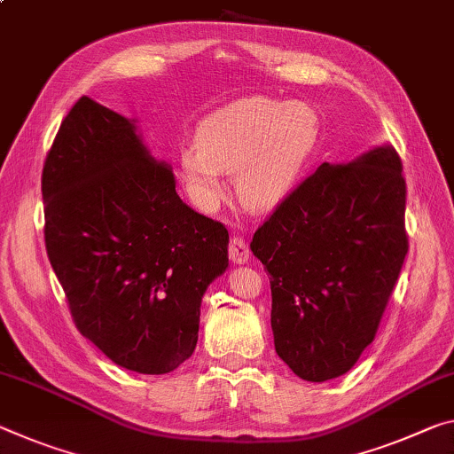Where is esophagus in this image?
<instances>
[{
    "label": "esophagus",
    "instance_id": "obj_1",
    "mask_svg": "<svg viewBox=\"0 0 454 454\" xmlns=\"http://www.w3.org/2000/svg\"><path fill=\"white\" fill-rule=\"evenodd\" d=\"M228 256L234 264H244L250 256L248 244L244 242L240 236H232V239H230V242H228Z\"/></svg>",
    "mask_w": 454,
    "mask_h": 454
}]
</instances>
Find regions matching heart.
Segmentation results:
<instances>
[{
	"label": "heart",
	"mask_w": 454,
	"mask_h": 454,
	"mask_svg": "<svg viewBox=\"0 0 454 454\" xmlns=\"http://www.w3.org/2000/svg\"><path fill=\"white\" fill-rule=\"evenodd\" d=\"M321 143V119L307 103L240 98L201 123L198 145L185 147L179 168L200 206L224 198V174L250 210H272L303 182Z\"/></svg>",
	"instance_id": "1"
}]
</instances>
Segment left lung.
Segmentation results:
<instances>
[{
    "mask_svg": "<svg viewBox=\"0 0 454 454\" xmlns=\"http://www.w3.org/2000/svg\"><path fill=\"white\" fill-rule=\"evenodd\" d=\"M404 212L402 160L384 145L319 165L258 226L275 349L301 380L343 376L373 341L408 253Z\"/></svg>",
    "mask_w": 454,
    "mask_h": 454,
    "instance_id": "left-lung-1",
    "label": "left lung"
}]
</instances>
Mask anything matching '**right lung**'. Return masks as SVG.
I'll return each instance as SVG.
<instances>
[{
    "label": "right lung",
    "instance_id": "add662e5",
    "mask_svg": "<svg viewBox=\"0 0 454 454\" xmlns=\"http://www.w3.org/2000/svg\"><path fill=\"white\" fill-rule=\"evenodd\" d=\"M42 198L76 329L121 368H179L196 349L201 297L228 266L226 226L185 206L131 121L89 97L54 137Z\"/></svg>",
    "mask_w": 454,
    "mask_h": 454
}]
</instances>
